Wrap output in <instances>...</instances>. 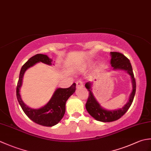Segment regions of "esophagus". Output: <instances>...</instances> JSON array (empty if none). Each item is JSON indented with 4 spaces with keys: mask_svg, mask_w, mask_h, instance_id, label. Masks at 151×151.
<instances>
[{
    "mask_svg": "<svg viewBox=\"0 0 151 151\" xmlns=\"http://www.w3.org/2000/svg\"><path fill=\"white\" fill-rule=\"evenodd\" d=\"M76 88L78 89L80 88L83 87V82L81 81H78L76 82Z\"/></svg>",
    "mask_w": 151,
    "mask_h": 151,
    "instance_id": "esophagus-1",
    "label": "esophagus"
}]
</instances>
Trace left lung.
Returning a JSON list of instances; mask_svg holds the SVG:
<instances>
[{"label": "left lung", "instance_id": "left-lung-1", "mask_svg": "<svg viewBox=\"0 0 151 151\" xmlns=\"http://www.w3.org/2000/svg\"><path fill=\"white\" fill-rule=\"evenodd\" d=\"M110 63L114 70H123L127 71L131 76L132 83V91L130 95L129 100L123 107L115 110H107L102 108L93 96L91 89V83L88 82L85 84V87L89 91V96L86 108L90 115L96 120L101 122H111L121 118L126 113L132 104L136 93V83L133 73L132 65L130 60L123 54L117 52H111Z\"/></svg>", "mask_w": 151, "mask_h": 151}]
</instances>
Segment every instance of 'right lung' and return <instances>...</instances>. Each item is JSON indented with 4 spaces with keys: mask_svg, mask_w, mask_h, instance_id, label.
Masks as SVG:
<instances>
[{
    "mask_svg": "<svg viewBox=\"0 0 151 151\" xmlns=\"http://www.w3.org/2000/svg\"><path fill=\"white\" fill-rule=\"evenodd\" d=\"M52 62V59L45 54H37L30 58L21 67L16 89L17 101L24 114L34 123L45 127L54 126L63 118L65 112L66 102L76 90L75 83H73L68 88H57L48 103L39 109L31 108L25 104L22 100L19 92L24 74L28 68L38 62H42L49 65L52 64L54 65Z\"/></svg>",
    "mask_w": 151,
    "mask_h": 151,
    "instance_id": "1",
    "label": "right lung"
}]
</instances>
